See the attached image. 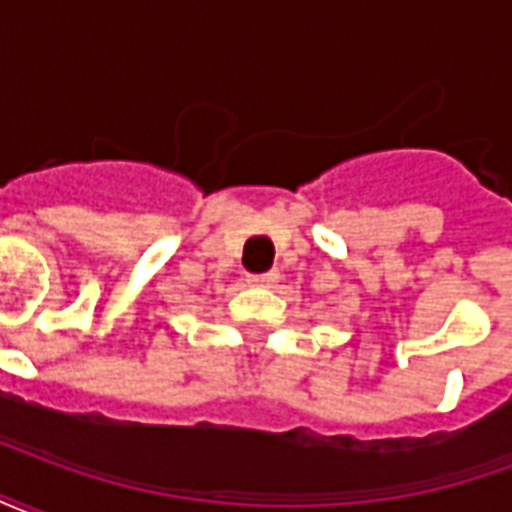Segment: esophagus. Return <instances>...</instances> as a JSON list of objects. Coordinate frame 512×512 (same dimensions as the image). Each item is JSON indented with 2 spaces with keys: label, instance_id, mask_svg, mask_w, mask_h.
Instances as JSON below:
<instances>
[{
  "label": "esophagus",
  "instance_id": "obj_1",
  "mask_svg": "<svg viewBox=\"0 0 512 512\" xmlns=\"http://www.w3.org/2000/svg\"><path fill=\"white\" fill-rule=\"evenodd\" d=\"M277 279H279L277 271H266V274H252L246 282H249V285H255V288H271Z\"/></svg>",
  "mask_w": 512,
  "mask_h": 512
}]
</instances>
